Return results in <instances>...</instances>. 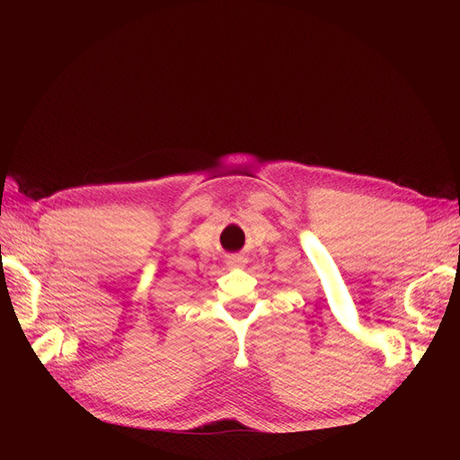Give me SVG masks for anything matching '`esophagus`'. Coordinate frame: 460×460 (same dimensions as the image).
I'll use <instances>...</instances> for the list:
<instances>
[{"label": "esophagus", "instance_id": "obj_1", "mask_svg": "<svg viewBox=\"0 0 460 460\" xmlns=\"http://www.w3.org/2000/svg\"><path fill=\"white\" fill-rule=\"evenodd\" d=\"M226 264H228V269H242L245 264V259L242 255H230L226 259Z\"/></svg>", "mask_w": 460, "mask_h": 460}]
</instances>
